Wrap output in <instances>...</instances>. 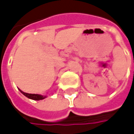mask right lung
Returning <instances> with one entry per match:
<instances>
[{"label":"right lung","mask_w":134,"mask_h":134,"mask_svg":"<svg viewBox=\"0 0 134 134\" xmlns=\"http://www.w3.org/2000/svg\"><path fill=\"white\" fill-rule=\"evenodd\" d=\"M20 91H21V93L22 94H24L25 96H27V98L29 99H30L32 100H42L45 99L46 96H43V95H40V94H35V93H25V92H23L22 91H21L20 89H19Z\"/></svg>","instance_id":"right-lung-1"}]
</instances>
